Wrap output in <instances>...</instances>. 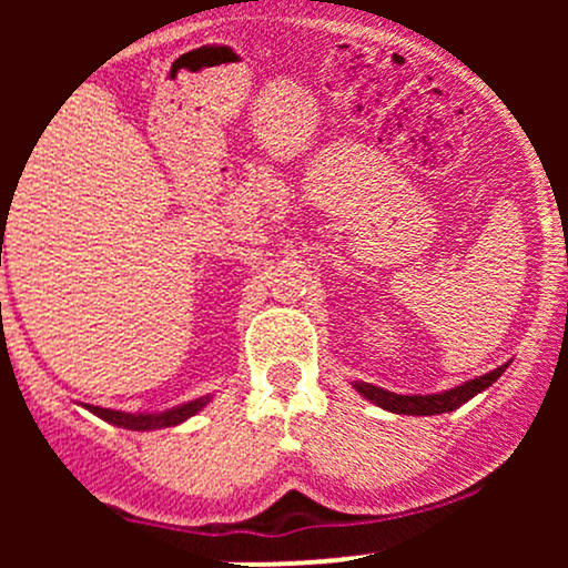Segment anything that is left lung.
<instances>
[{"instance_id":"1","label":"left lung","mask_w":568,"mask_h":568,"mask_svg":"<svg viewBox=\"0 0 568 568\" xmlns=\"http://www.w3.org/2000/svg\"><path fill=\"white\" fill-rule=\"evenodd\" d=\"M505 366L488 371V374L478 376V379H470L459 387L443 389V393H433V395H397L389 393V389L376 387V384L368 382H352V387L357 389L366 400L376 403V406L389 410V414H406V416H435V414H448V410H456L459 406H465L467 400H473L475 395L484 393V389L491 387L494 382L505 374Z\"/></svg>"}]
</instances>
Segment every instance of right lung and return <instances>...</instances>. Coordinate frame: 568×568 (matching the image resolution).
Returning a JSON list of instances; mask_svg holds the SVG:
<instances>
[{"label": "right lung", "instance_id": "add662e5", "mask_svg": "<svg viewBox=\"0 0 568 568\" xmlns=\"http://www.w3.org/2000/svg\"><path fill=\"white\" fill-rule=\"evenodd\" d=\"M213 400V395H202L194 397V400L181 403V406L165 408V410H135V414H128V410H114V408H101V406H90V403H82L90 414H95L98 419L109 422V425L122 427V429H135V433H149V429H162V427H175L184 425L186 419H192L194 414H200L207 403Z\"/></svg>", "mask_w": 568, "mask_h": 568}]
</instances>
